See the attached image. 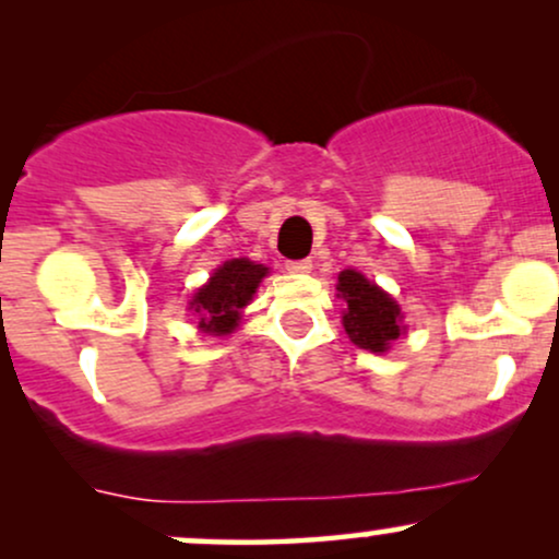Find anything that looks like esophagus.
<instances>
[{"label":"esophagus","mask_w":559,"mask_h":559,"mask_svg":"<svg viewBox=\"0 0 559 559\" xmlns=\"http://www.w3.org/2000/svg\"><path fill=\"white\" fill-rule=\"evenodd\" d=\"M286 271L288 273H310L312 271V260H288Z\"/></svg>","instance_id":"esophagus-1"}]
</instances>
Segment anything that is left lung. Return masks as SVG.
I'll list each match as a JSON object with an SVG mask.
<instances>
[{
  "instance_id": "1",
  "label": "left lung",
  "mask_w": 559,
  "mask_h": 559,
  "mask_svg": "<svg viewBox=\"0 0 559 559\" xmlns=\"http://www.w3.org/2000/svg\"><path fill=\"white\" fill-rule=\"evenodd\" d=\"M338 292L346 299L344 331L360 349L386 352L400 338V305L370 284L362 273L344 271L338 275Z\"/></svg>"
}]
</instances>
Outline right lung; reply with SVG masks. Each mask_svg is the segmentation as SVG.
<instances>
[{"label": "right lung", "instance_id": "add662e5", "mask_svg": "<svg viewBox=\"0 0 559 559\" xmlns=\"http://www.w3.org/2000/svg\"><path fill=\"white\" fill-rule=\"evenodd\" d=\"M265 273V265H254L243 258L217 267L207 286L199 288L191 299V310L199 316V329L213 336L234 331L239 325L241 307L249 305Z\"/></svg>", "mask_w": 559, "mask_h": 559}]
</instances>
